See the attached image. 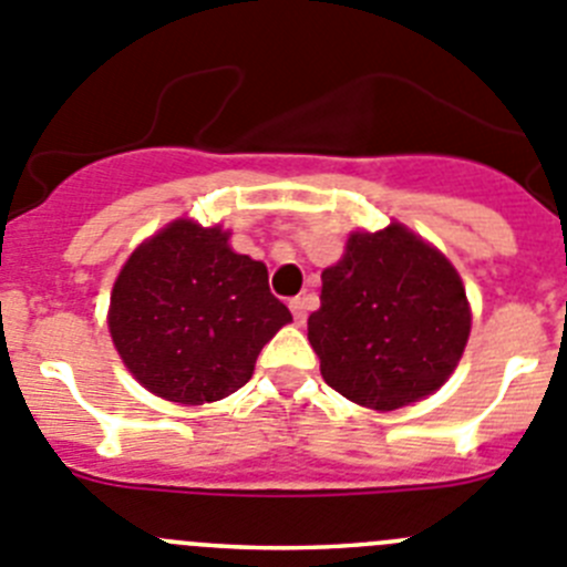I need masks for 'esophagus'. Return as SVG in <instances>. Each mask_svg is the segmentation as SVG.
I'll return each instance as SVG.
<instances>
[{
    "instance_id": "esophagus-1",
    "label": "esophagus",
    "mask_w": 567,
    "mask_h": 567,
    "mask_svg": "<svg viewBox=\"0 0 567 567\" xmlns=\"http://www.w3.org/2000/svg\"><path fill=\"white\" fill-rule=\"evenodd\" d=\"M289 309H292V315H295V323L303 326L306 315H309V298H292L289 300Z\"/></svg>"
}]
</instances>
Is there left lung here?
<instances>
[{"label": "left lung", "mask_w": 567, "mask_h": 567, "mask_svg": "<svg viewBox=\"0 0 567 567\" xmlns=\"http://www.w3.org/2000/svg\"><path fill=\"white\" fill-rule=\"evenodd\" d=\"M309 342L323 379L351 402L399 410L430 396L470 340V303L455 267L393 221L351 233L346 256L323 269Z\"/></svg>", "instance_id": "1"}]
</instances>
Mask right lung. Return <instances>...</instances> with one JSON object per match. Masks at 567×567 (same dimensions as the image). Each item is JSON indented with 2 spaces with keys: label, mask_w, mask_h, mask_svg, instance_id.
I'll return each mask as SVG.
<instances>
[{
  "label": "right lung",
  "mask_w": 567,
  "mask_h": 567,
  "mask_svg": "<svg viewBox=\"0 0 567 567\" xmlns=\"http://www.w3.org/2000/svg\"><path fill=\"white\" fill-rule=\"evenodd\" d=\"M230 233L176 219L123 264L109 306L121 360L145 391L205 404L247 385L261 348L292 320L261 261Z\"/></svg>",
  "instance_id": "obj_1"
}]
</instances>
